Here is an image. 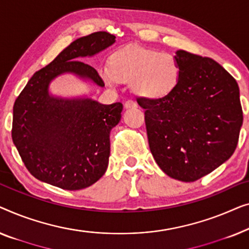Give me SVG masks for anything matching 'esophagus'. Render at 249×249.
I'll list each match as a JSON object with an SVG mask.
<instances>
[{"label":"esophagus","instance_id":"34e87169","mask_svg":"<svg viewBox=\"0 0 249 249\" xmlns=\"http://www.w3.org/2000/svg\"><path fill=\"white\" fill-rule=\"evenodd\" d=\"M136 107V104L133 100H127L125 103V108H134Z\"/></svg>","mask_w":249,"mask_h":249}]
</instances>
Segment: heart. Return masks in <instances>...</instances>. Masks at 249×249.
Returning a JSON list of instances; mask_svg holds the SVG:
<instances>
[{
  "instance_id": "obj_1",
  "label": "heart",
  "mask_w": 249,
  "mask_h": 249,
  "mask_svg": "<svg viewBox=\"0 0 249 249\" xmlns=\"http://www.w3.org/2000/svg\"><path fill=\"white\" fill-rule=\"evenodd\" d=\"M100 76L107 86L131 81L136 94L148 99L171 92L180 78V64L174 55L129 45L110 56L109 68L103 66Z\"/></svg>"
}]
</instances>
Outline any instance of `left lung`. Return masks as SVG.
Here are the masks:
<instances>
[{"label":"left lung","mask_w":249,"mask_h":249,"mask_svg":"<svg viewBox=\"0 0 249 249\" xmlns=\"http://www.w3.org/2000/svg\"><path fill=\"white\" fill-rule=\"evenodd\" d=\"M180 78L156 99L138 98L149 145L168 176L194 181L228 160L237 148L243 109L233 76L210 57L177 51Z\"/></svg>","instance_id":"1"}]
</instances>
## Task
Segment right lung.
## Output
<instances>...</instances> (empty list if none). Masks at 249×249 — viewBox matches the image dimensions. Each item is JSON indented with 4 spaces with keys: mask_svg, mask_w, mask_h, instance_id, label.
Wrapping results in <instances>:
<instances>
[{
    "mask_svg": "<svg viewBox=\"0 0 249 249\" xmlns=\"http://www.w3.org/2000/svg\"><path fill=\"white\" fill-rule=\"evenodd\" d=\"M114 35L97 31L81 37L28 81L13 105L12 140L29 173L63 190L89 187L105 174L110 155L109 133L123 105H101L89 98L51 97L48 85L71 72L99 87L105 83L92 66L79 61L115 43Z\"/></svg>",
    "mask_w": 249,
    "mask_h": 249,
    "instance_id": "add662e5",
    "label": "right lung"
}]
</instances>
